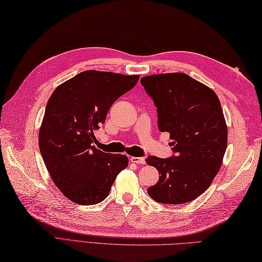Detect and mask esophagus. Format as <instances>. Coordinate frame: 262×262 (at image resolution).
Wrapping results in <instances>:
<instances>
[{
  "label": "esophagus",
  "mask_w": 262,
  "mask_h": 262,
  "mask_svg": "<svg viewBox=\"0 0 262 262\" xmlns=\"http://www.w3.org/2000/svg\"><path fill=\"white\" fill-rule=\"evenodd\" d=\"M131 162L133 163H140V164H144L145 163V159L144 158H140V157H131L130 158Z\"/></svg>",
  "instance_id": "esophagus-1"
}]
</instances>
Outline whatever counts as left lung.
<instances>
[{"mask_svg": "<svg viewBox=\"0 0 262 262\" xmlns=\"http://www.w3.org/2000/svg\"><path fill=\"white\" fill-rule=\"evenodd\" d=\"M157 106L158 126L170 133L174 156L149 157L159 181L148 189L153 200L181 205L194 200L212 183L222 164L228 127L213 90L186 73H164L140 80Z\"/></svg>", "mask_w": 262, "mask_h": 262, "instance_id": "left-lung-1", "label": "left lung"}]
</instances>
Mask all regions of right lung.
Returning <instances> with one entry per match:
<instances>
[{
    "mask_svg": "<svg viewBox=\"0 0 262 262\" xmlns=\"http://www.w3.org/2000/svg\"><path fill=\"white\" fill-rule=\"evenodd\" d=\"M139 78L89 70L62 83L50 97L39 148L54 184L72 202L88 206L103 201L129 164L126 156L102 152L92 143L114 101Z\"/></svg>",
    "mask_w": 262,
    "mask_h": 262,
    "instance_id": "right-lung-1",
    "label": "right lung"
}]
</instances>
